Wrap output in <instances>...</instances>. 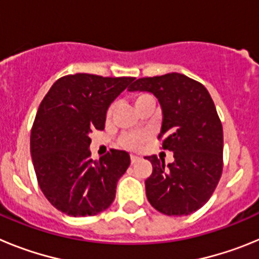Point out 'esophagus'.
<instances>
[{
  "mask_svg": "<svg viewBox=\"0 0 259 259\" xmlns=\"http://www.w3.org/2000/svg\"><path fill=\"white\" fill-rule=\"evenodd\" d=\"M139 159H140V157H137V155H131V163L132 164L136 163V162L139 161Z\"/></svg>",
  "mask_w": 259,
  "mask_h": 259,
  "instance_id": "1",
  "label": "esophagus"
}]
</instances>
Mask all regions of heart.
Instances as JSON below:
<instances>
[{
  "label": "heart",
  "instance_id": "b5f03b06",
  "mask_svg": "<svg viewBox=\"0 0 259 259\" xmlns=\"http://www.w3.org/2000/svg\"><path fill=\"white\" fill-rule=\"evenodd\" d=\"M132 100H134L135 107H139L143 104H146V102H153L154 101V97H153L152 95H149V93H136ZM114 109H115V105H111V106L109 107V110H107L106 113L107 119H110L113 116ZM143 143L144 137L140 136V135H127V136H124L122 139V144L125 148H128V149H137V148H140Z\"/></svg>",
  "mask_w": 259,
  "mask_h": 259
}]
</instances>
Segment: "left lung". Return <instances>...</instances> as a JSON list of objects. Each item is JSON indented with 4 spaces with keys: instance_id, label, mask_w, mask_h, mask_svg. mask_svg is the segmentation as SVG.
I'll list each match as a JSON object with an SVG mask.
<instances>
[{
    "instance_id": "8db88e82",
    "label": "left lung",
    "mask_w": 259,
    "mask_h": 259,
    "mask_svg": "<svg viewBox=\"0 0 259 259\" xmlns=\"http://www.w3.org/2000/svg\"><path fill=\"white\" fill-rule=\"evenodd\" d=\"M130 92H149L162 109L158 139L174 153L172 163L157 155L145 180L146 197L162 214L182 217L201 209L211 197L223 170V128L207 89L178 72L137 79Z\"/></svg>"
}]
</instances>
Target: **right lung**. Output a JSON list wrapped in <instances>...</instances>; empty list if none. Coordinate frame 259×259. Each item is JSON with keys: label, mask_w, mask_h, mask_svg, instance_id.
Returning a JSON list of instances; mask_svg holds the SVG:
<instances>
[{"label": "right lung", "mask_w": 259, "mask_h": 259, "mask_svg": "<svg viewBox=\"0 0 259 259\" xmlns=\"http://www.w3.org/2000/svg\"><path fill=\"white\" fill-rule=\"evenodd\" d=\"M134 77L67 75L41 101L31 131V155L41 191L53 206L71 217L104 211L131 163L130 154L111 149L91 159L93 130L105 128L111 102Z\"/></svg>", "instance_id": "right-lung-1"}]
</instances>
